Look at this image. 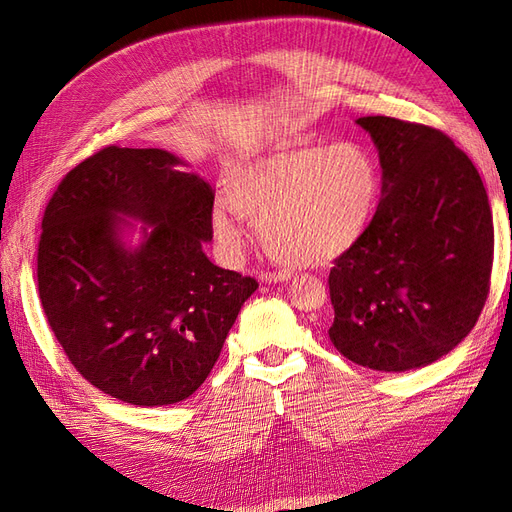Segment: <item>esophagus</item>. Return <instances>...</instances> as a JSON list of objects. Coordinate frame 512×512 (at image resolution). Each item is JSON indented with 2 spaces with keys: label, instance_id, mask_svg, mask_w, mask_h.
Listing matches in <instances>:
<instances>
[{
  "label": "esophagus",
  "instance_id": "1",
  "mask_svg": "<svg viewBox=\"0 0 512 512\" xmlns=\"http://www.w3.org/2000/svg\"><path fill=\"white\" fill-rule=\"evenodd\" d=\"M290 273H260L262 284H277V282H288Z\"/></svg>",
  "mask_w": 512,
  "mask_h": 512
}]
</instances>
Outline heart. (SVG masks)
<instances>
[{"label": "heart", "mask_w": 512, "mask_h": 512, "mask_svg": "<svg viewBox=\"0 0 512 512\" xmlns=\"http://www.w3.org/2000/svg\"><path fill=\"white\" fill-rule=\"evenodd\" d=\"M378 196L380 168L361 145H275L230 168L211 228L228 256L241 252L245 224L254 222L277 262L320 267L363 235Z\"/></svg>", "instance_id": "1"}]
</instances>
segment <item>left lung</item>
<instances>
[{
    "label": "left lung",
    "mask_w": 512,
    "mask_h": 512,
    "mask_svg": "<svg viewBox=\"0 0 512 512\" xmlns=\"http://www.w3.org/2000/svg\"><path fill=\"white\" fill-rule=\"evenodd\" d=\"M378 147L382 198L335 258L333 346L376 371L438 361L466 337L491 286L493 218L476 166L444 132L359 117Z\"/></svg>",
    "instance_id": "1"
}]
</instances>
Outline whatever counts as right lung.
I'll list each match as a JSON object with an SVG mask.
<instances>
[{"instance_id": "add662e5", "label": "right lung", "mask_w": 512, "mask_h": 512, "mask_svg": "<svg viewBox=\"0 0 512 512\" xmlns=\"http://www.w3.org/2000/svg\"><path fill=\"white\" fill-rule=\"evenodd\" d=\"M162 149L108 145L44 209L38 292L79 374L132 406H168L207 380L258 282L215 267L213 190ZM119 214L152 226L130 251Z\"/></svg>"}]
</instances>
